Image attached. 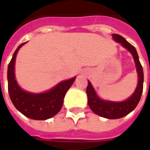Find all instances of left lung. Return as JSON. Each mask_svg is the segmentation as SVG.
<instances>
[{
  "mask_svg": "<svg viewBox=\"0 0 150 150\" xmlns=\"http://www.w3.org/2000/svg\"><path fill=\"white\" fill-rule=\"evenodd\" d=\"M113 39L117 42L120 43L125 48L129 50L132 54L134 59L138 75V83L135 91L130 97L125 101L121 102H113V101L104 100L99 98L92 85L88 81L87 87V95H88V105L91 110L99 116L108 118V119H118L128 115L132 111L135 109L137 105L142 97L143 91V82H144V74L142 64L139 61V57L135 47L127 42L122 36L119 34H112Z\"/></svg>",
  "mask_w": 150,
  "mask_h": 150,
  "instance_id": "8db88e82",
  "label": "left lung"
}]
</instances>
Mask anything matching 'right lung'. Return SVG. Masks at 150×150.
Returning a JSON list of instances; mask_svg holds the SVG:
<instances>
[{"label":"right lung","instance_id":"add662e5","mask_svg":"<svg viewBox=\"0 0 150 150\" xmlns=\"http://www.w3.org/2000/svg\"><path fill=\"white\" fill-rule=\"evenodd\" d=\"M25 43L15 50L8 66V91L12 103L21 113L30 119L44 120L55 116L62 108L66 92L68 91L75 77L60 82L50 91L34 94L22 90L16 81L14 64L18 51Z\"/></svg>","mask_w":150,"mask_h":150}]
</instances>
